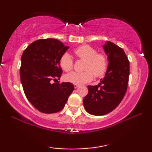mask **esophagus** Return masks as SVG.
I'll return each mask as SVG.
<instances>
[{"mask_svg": "<svg viewBox=\"0 0 152 152\" xmlns=\"http://www.w3.org/2000/svg\"><path fill=\"white\" fill-rule=\"evenodd\" d=\"M79 86H79V85H77V84H74V87H75V88H77Z\"/></svg>", "mask_w": 152, "mask_h": 152, "instance_id": "1", "label": "esophagus"}]
</instances>
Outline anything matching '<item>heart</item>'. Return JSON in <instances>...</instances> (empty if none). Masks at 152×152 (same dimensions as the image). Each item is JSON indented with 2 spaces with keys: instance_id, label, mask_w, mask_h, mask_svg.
<instances>
[{
  "instance_id": "obj_1",
  "label": "heart",
  "mask_w": 152,
  "mask_h": 152,
  "mask_svg": "<svg viewBox=\"0 0 152 152\" xmlns=\"http://www.w3.org/2000/svg\"><path fill=\"white\" fill-rule=\"evenodd\" d=\"M75 54L86 61L84 66L86 71L70 72L65 77L67 82L77 85L84 84L93 80V73L95 76L100 77L105 72L107 67V58L102 54L97 53L93 47L88 45H82L75 49ZM59 64L64 71L68 72L73 67V61L69 54L66 53L60 58Z\"/></svg>"
}]
</instances>
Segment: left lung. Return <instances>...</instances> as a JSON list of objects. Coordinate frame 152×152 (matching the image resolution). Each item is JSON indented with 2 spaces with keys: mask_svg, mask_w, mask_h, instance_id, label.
<instances>
[{
  "mask_svg": "<svg viewBox=\"0 0 152 152\" xmlns=\"http://www.w3.org/2000/svg\"><path fill=\"white\" fill-rule=\"evenodd\" d=\"M108 57L105 76L96 86H88V93L83 100L84 108L93 115L110 113L119 105L126 92L129 61L123 49L107 41L103 45Z\"/></svg>",
  "mask_w": 152,
  "mask_h": 152,
  "instance_id": "1",
  "label": "left lung"
}]
</instances>
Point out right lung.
Returning a JSON list of instances; mask_svg holds the SVG:
<instances>
[{"mask_svg":"<svg viewBox=\"0 0 152 152\" xmlns=\"http://www.w3.org/2000/svg\"><path fill=\"white\" fill-rule=\"evenodd\" d=\"M69 47L55 39H39L30 44L21 57L20 77L25 95L44 113L61 111L74 90L72 83H53L61 77L60 58Z\"/></svg>","mask_w":152,"mask_h":152,"instance_id":"obj_1","label":"right lung"}]
</instances>
